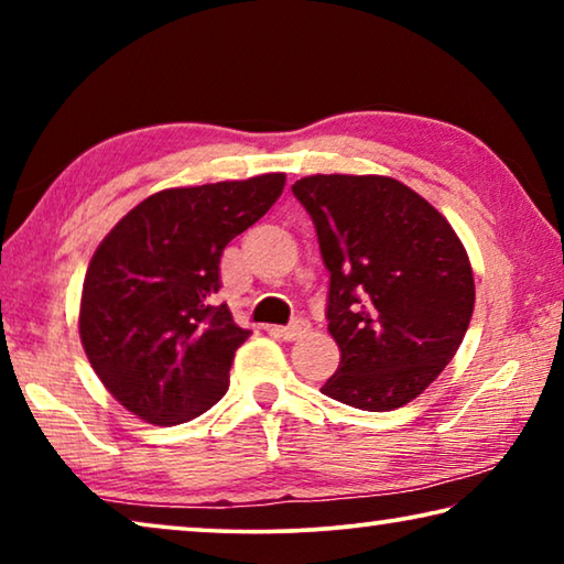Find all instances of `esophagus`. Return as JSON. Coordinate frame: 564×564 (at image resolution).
<instances>
[{
	"label": "esophagus",
	"instance_id": "1",
	"mask_svg": "<svg viewBox=\"0 0 564 564\" xmlns=\"http://www.w3.org/2000/svg\"><path fill=\"white\" fill-rule=\"evenodd\" d=\"M311 330V323L305 321V318H295L291 326H285V328H271V333L273 336H279V338H283V340H299V338H303L305 333Z\"/></svg>",
	"mask_w": 564,
	"mask_h": 564
}]
</instances>
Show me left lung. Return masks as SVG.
Returning <instances> with one entry per match:
<instances>
[{
	"mask_svg": "<svg viewBox=\"0 0 564 564\" xmlns=\"http://www.w3.org/2000/svg\"><path fill=\"white\" fill-rule=\"evenodd\" d=\"M330 273L328 333L338 370L321 390L386 413L417 398L470 326L475 279L435 206L390 176L316 174L293 184Z\"/></svg>",
	"mask_w": 564,
	"mask_h": 564,
	"instance_id": "obj_1",
	"label": "left lung"
}]
</instances>
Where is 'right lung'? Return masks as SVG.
<instances>
[{"label": "right lung", "instance_id": "add662e5", "mask_svg": "<svg viewBox=\"0 0 564 564\" xmlns=\"http://www.w3.org/2000/svg\"><path fill=\"white\" fill-rule=\"evenodd\" d=\"M285 174L164 188L104 236L84 275L79 338L104 388L141 420L178 425L228 390L236 326L218 263L238 234L279 202Z\"/></svg>", "mask_w": 564, "mask_h": 564}]
</instances>
